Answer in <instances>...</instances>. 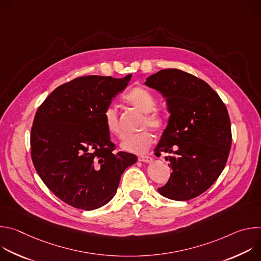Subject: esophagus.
Segmentation results:
<instances>
[{"label":"esophagus","mask_w":261,"mask_h":261,"mask_svg":"<svg viewBox=\"0 0 261 261\" xmlns=\"http://www.w3.org/2000/svg\"><path fill=\"white\" fill-rule=\"evenodd\" d=\"M138 161L143 162V163H152L154 161V159L152 157H148V156H139Z\"/></svg>","instance_id":"1"}]
</instances>
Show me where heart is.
Listing matches in <instances>:
<instances>
[{"label":"heart","instance_id":"b5f03b06","mask_svg":"<svg viewBox=\"0 0 261 261\" xmlns=\"http://www.w3.org/2000/svg\"><path fill=\"white\" fill-rule=\"evenodd\" d=\"M125 101L140 111V113L144 114L142 120V128L150 127L155 131H159L163 128L164 119L159 113L155 111L157 103L152 93L143 88L137 87L132 89L125 96ZM103 122L108 133L117 137H121L122 129L116 107L109 105L105 108L103 113ZM154 139V134L151 130H143L134 135L126 136L121 146L126 152L141 154L146 152L151 147Z\"/></svg>","mask_w":261,"mask_h":261}]
</instances>
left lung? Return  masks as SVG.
Returning a JSON list of instances; mask_svg holds the SVG:
<instances>
[{"label":"left lung","mask_w":261,"mask_h":261,"mask_svg":"<svg viewBox=\"0 0 261 261\" xmlns=\"http://www.w3.org/2000/svg\"><path fill=\"white\" fill-rule=\"evenodd\" d=\"M166 99L170 117L155 155L166 153L172 172L158 191L172 200L205 192L224 169L231 146L228 111L202 80L178 69H164L144 83Z\"/></svg>","instance_id":"obj_1"}]
</instances>
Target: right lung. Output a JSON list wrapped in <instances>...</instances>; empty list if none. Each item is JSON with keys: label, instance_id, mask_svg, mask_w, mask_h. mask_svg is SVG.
<instances>
[{"label": "right lung", "instance_id": "add662e5", "mask_svg": "<svg viewBox=\"0 0 261 261\" xmlns=\"http://www.w3.org/2000/svg\"><path fill=\"white\" fill-rule=\"evenodd\" d=\"M131 76L77 77L51 92L35 115L33 164L47 188L73 207L92 211L106 204L124 170L137 161L133 154L114 152L103 122L105 108Z\"/></svg>", "mask_w": 261, "mask_h": 261}]
</instances>
